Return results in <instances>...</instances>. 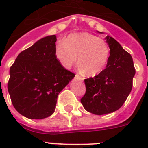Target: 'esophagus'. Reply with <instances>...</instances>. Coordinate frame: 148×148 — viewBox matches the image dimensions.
<instances>
[{"label": "esophagus", "mask_w": 148, "mask_h": 148, "mask_svg": "<svg viewBox=\"0 0 148 148\" xmlns=\"http://www.w3.org/2000/svg\"><path fill=\"white\" fill-rule=\"evenodd\" d=\"M75 78H76V79H78V80L84 81V78H82V77H81L80 75H75Z\"/></svg>", "instance_id": "obj_1"}]
</instances>
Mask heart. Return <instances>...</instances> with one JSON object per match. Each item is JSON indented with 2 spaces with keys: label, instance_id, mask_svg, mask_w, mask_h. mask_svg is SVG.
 Masks as SVG:
<instances>
[{
  "label": "heart",
  "instance_id": "b5f03b06",
  "mask_svg": "<svg viewBox=\"0 0 148 148\" xmlns=\"http://www.w3.org/2000/svg\"><path fill=\"white\" fill-rule=\"evenodd\" d=\"M110 54L108 43L88 32L70 34L55 50L56 59L65 69L74 66L78 57V70L89 76L97 75L104 70Z\"/></svg>",
  "mask_w": 148,
  "mask_h": 148
}]
</instances>
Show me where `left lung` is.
I'll use <instances>...</instances> for the list:
<instances>
[{
	"mask_svg": "<svg viewBox=\"0 0 148 148\" xmlns=\"http://www.w3.org/2000/svg\"><path fill=\"white\" fill-rule=\"evenodd\" d=\"M105 39L110 49L109 61L99 75L84 80L86 92L81 99L84 109L95 115L113 113L121 108L131 92L136 73L130 53L110 35Z\"/></svg>",
	"mask_w": 148,
	"mask_h": 148,
	"instance_id": "8db88e82",
	"label": "left lung"
}]
</instances>
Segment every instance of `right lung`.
I'll list each match as a JSON object with an SVG mask.
<instances>
[{
    "label": "right lung",
    "instance_id": "right-lung-1",
    "mask_svg": "<svg viewBox=\"0 0 148 148\" xmlns=\"http://www.w3.org/2000/svg\"><path fill=\"white\" fill-rule=\"evenodd\" d=\"M55 35L40 39L18 55L10 70L8 91L22 116L42 119L54 113L58 94L75 77L55 56Z\"/></svg>",
    "mask_w": 148,
    "mask_h": 148
}]
</instances>
